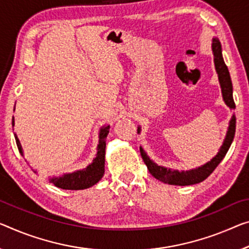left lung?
I'll use <instances>...</instances> for the list:
<instances>
[{"label":"left lung","mask_w":249,"mask_h":249,"mask_svg":"<svg viewBox=\"0 0 249 249\" xmlns=\"http://www.w3.org/2000/svg\"><path fill=\"white\" fill-rule=\"evenodd\" d=\"M212 50L213 54V63H215V69L218 74V81H219L221 94H223V100L226 103V106L231 109H235V102L234 98H232V83L231 79V74H229L228 68L225 64V61L223 58V52H221V44L217 37H213L212 41ZM235 130H236V117L232 114L231 121H229L228 129L226 137H225L224 142L221 147L218 150L217 155L210 160V161L206 162L200 167L195 168V169L190 170H181L179 171L177 169H170V168L162 167L157 164L155 161L149 158V156L144 152L143 148L140 147V154L142 157L144 163L148 167L149 173H150L156 179L162 181L168 185H175V186H189L195 185V183H199L204 181L208 176L216 169V167L220 163L224 157L226 156L227 151L231 144L234 140L235 137ZM141 127H138V133H140Z\"/></svg>","instance_id":"left-lung-1"}]
</instances>
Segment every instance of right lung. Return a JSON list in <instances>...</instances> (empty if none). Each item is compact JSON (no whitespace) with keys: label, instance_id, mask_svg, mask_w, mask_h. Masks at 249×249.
I'll return each instance as SVG.
<instances>
[{"label":"right lung","instance_id":"right-lung-1","mask_svg":"<svg viewBox=\"0 0 249 249\" xmlns=\"http://www.w3.org/2000/svg\"><path fill=\"white\" fill-rule=\"evenodd\" d=\"M15 109V108H14ZM12 125H14V117L12 119ZM110 125L105 124L100 128L99 131V143L97 147V155L95 158L92 160V162L88 164L83 169H79L73 173L63 174L62 176H53L49 177V181L52 182L53 185L58 188L68 189V190H81L87 189L92 187L95 183L101 180V178L105 175V157H106V138L109 133ZM15 141H17V146L18 148L20 154L24 157V152L21 146L20 140L14 133ZM26 161V160H25ZM36 174V170H33Z\"/></svg>","mask_w":249,"mask_h":249}]
</instances>
